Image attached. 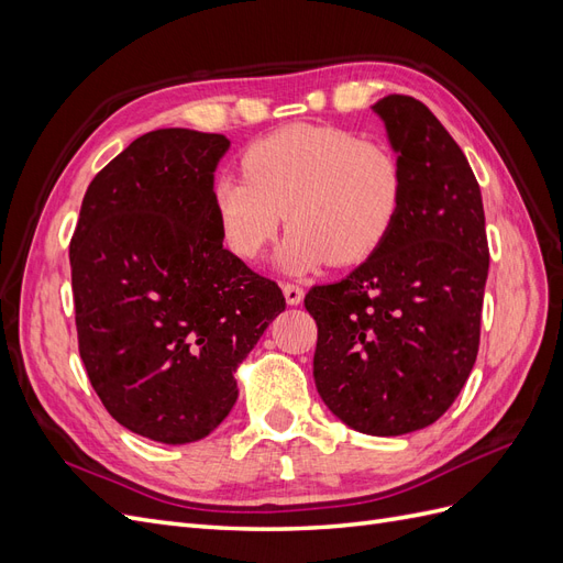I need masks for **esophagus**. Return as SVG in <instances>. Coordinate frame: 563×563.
<instances>
[{
    "label": "esophagus",
    "mask_w": 563,
    "mask_h": 563,
    "mask_svg": "<svg viewBox=\"0 0 563 563\" xmlns=\"http://www.w3.org/2000/svg\"><path fill=\"white\" fill-rule=\"evenodd\" d=\"M282 291H284V298L288 305H300L305 298V291L298 284H284Z\"/></svg>",
    "instance_id": "34e87169"
}]
</instances>
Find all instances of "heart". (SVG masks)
<instances>
[{
    "label": "heart",
    "instance_id": "heart-1",
    "mask_svg": "<svg viewBox=\"0 0 563 563\" xmlns=\"http://www.w3.org/2000/svg\"><path fill=\"white\" fill-rule=\"evenodd\" d=\"M242 168L246 181L220 176L211 185L220 242L251 263L286 213L291 230L277 261L291 275L327 261L345 267L371 258L399 223L406 199L397 152L335 126H284L255 141Z\"/></svg>",
    "mask_w": 563,
    "mask_h": 563
}]
</instances>
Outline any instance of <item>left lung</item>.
I'll return each mask as SVG.
<instances>
[{
    "label": "left lung",
    "instance_id": "left-lung-1",
    "mask_svg": "<svg viewBox=\"0 0 563 563\" xmlns=\"http://www.w3.org/2000/svg\"><path fill=\"white\" fill-rule=\"evenodd\" d=\"M404 162L406 199L385 244L305 296L319 397L352 430L399 437L449 411L479 352L488 242L463 150L411 96L373 106Z\"/></svg>",
    "mask_w": 563,
    "mask_h": 563
}]
</instances>
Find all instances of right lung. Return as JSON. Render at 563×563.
<instances>
[{"instance_id": "obj_1", "label": "right lung", "mask_w": 563, "mask_h": 563, "mask_svg": "<svg viewBox=\"0 0 563 563\" xmlns=\"http://www.w3.org/2000/svg\"><path fill=\"white\" fill-rule=\"evenodd\" d=\"M228 147L190 129L135 139L91 180L70 242L87 376L119 424L162 444L225 420L236 366L286 308L220 242L211 185Z\"/></svg>"}]
</instances>
